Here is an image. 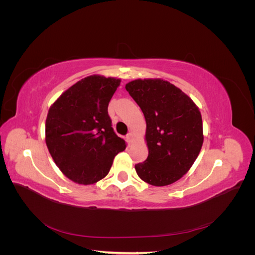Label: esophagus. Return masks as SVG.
I'll use <instances>...</instances> for the list:
<instances>
[{"mask_svg":"<svg viewBox=\"0 0 255 255\" xmlns=\"http://www.w3.org/2000/svg\"><path fill=\"white\" fill-rule=\"evenodd\" d=\"M126 138H127V140H128L129 143L134 140V136H133V134H132V133H128V134L127 135V137H126Z\"/></svg>","mask_w":255,"mask_h":255,"instance_id":"1","label":"esophagus"}]
</instances>
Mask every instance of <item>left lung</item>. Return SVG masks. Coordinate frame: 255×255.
Returning <instances> with one entry per match:
<instances>
[{
  "label": "left lung",
  "instance_id": "left-lung-1",
  "mask_svg": "<svg viewBox=\"0 0 255 255\" xmlns=\"http://www.w3.org/2000/svg\"><path fill=\"white\" fill-rule=\"evenodd\" d=\"M126 89L141 109L149 155L135 166L153 186L170 185L188 172L203 144L201 113L192 100L161 79H138Z\"/></svg>",
  "mask_w": 255,
  "mask_h": 255
}]
</instances>
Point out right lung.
<instances>
[{
  "label": "right lung",
  "mask_w": 255,
  "mask_h": 255,
  "mask_svg": "<svg viewBox=\"0 0 255 255\" xmlns=\"http://www.w3.org/2000/svg\"><path fill=\"white\" fill-rule=\"evenodd\" d=\"M121 80L94 74L75 83L49 109L45 143L59 170L71 181L90 185L110 172L127 148L112 128L107 107Z\"/></svg>",
  "instance_id": "1"
}]
</instances>
